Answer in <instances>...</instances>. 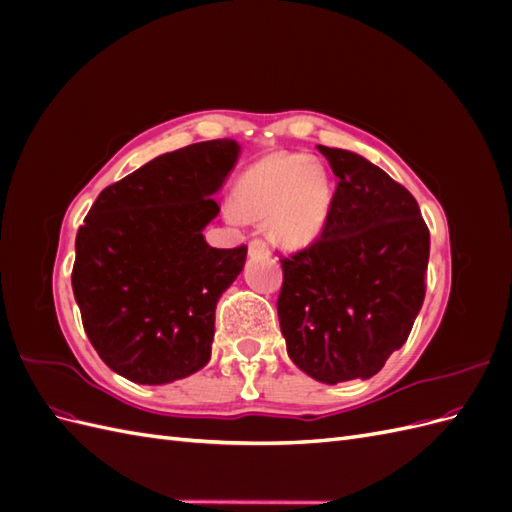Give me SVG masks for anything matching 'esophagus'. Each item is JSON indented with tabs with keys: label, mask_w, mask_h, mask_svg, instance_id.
Segmentation results:
<instances>
[{
	"label": "esophagus",
	"mask_w": 512,
	"mask_h": 512,
	"mask_svg": "<svg viewBox=\"0 0 512 512\" xmlns=\"http://www.w3.org/2000/svg\"><path fill=\"white\" fill-rule=\"evenodd\" d=\"M250 254H252V256H269L271 252H269V245H267L265 241L254 239V241L250 243Z\"/></svg>",
	"instance_id": "esophagus-1"
}]
</instances>
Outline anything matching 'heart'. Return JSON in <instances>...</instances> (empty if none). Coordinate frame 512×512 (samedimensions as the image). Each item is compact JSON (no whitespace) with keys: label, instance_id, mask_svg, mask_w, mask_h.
<instances>
[{"label":"heart","instance_id":"1","mask_svg":"<svg viewBox=\"0 0 512 512\" xmlns=\"http://www.w3.org/2000/svg\"><path fill=\"white\" fill-rule=\"evenodd\" d=\"M333 181L327 166L305 153H271L252 164L235 188L226 220H267L269 235L288 250L314 243L327 226Z\"/></svg>","mask_w":512,"mask_h":512}]
</instances>
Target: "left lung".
<instances>
[{"label":"left lung","mask_w":512,"mask_h":512,"mask_svg":"<svg viewBox=\"0 0 512 512\" xmlns=\"http://www.w3.org/2000/svg\"><path fill=\"white\" fill-rule=\"evenodd\" d=\"M318 151L337 190L320 239L282 260L277 316L290 361L309 378L367 380L421 312L429 230L414 196L382 168L354 151Z\"/></svg>","instance_id":"left-lung-1"}]
</instances>
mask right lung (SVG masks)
I'll return each mask as SVG.
<instances>
[{"mask_svg":"<svg viewBox=\"0 0 512 512\" xmlns=\"http://www.w3.org/2000/svg\"><path fill=\"white\" fill-rule=\"evenodd\" d=\"M241 147L218 138L164 153L108 185L76 235L72 290L91 346L136 384L188 378L211 359L215 305L247 247L218 250V218Z\"/></svg>","mask_w":512,"mask_h":512,"instance_id":"obj_1","label":"right lung"}]
</instances>
